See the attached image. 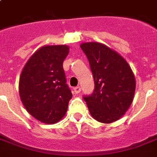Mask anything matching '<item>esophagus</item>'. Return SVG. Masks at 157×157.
<instances>
[{
	"label": "esophagus",
	"mask_w": 157,
	"mask_h": 157,
	"mask_svg": "<svg viewBox=\"0 0 157 157\" xmlns=\"http://www.w3.org/2000/svg\"><path fill=\"white\" fill-rule=\"evenodd\" d=\"M74 92H75V93H76V94H79V93H80V92H81V86H76V87H74Z\"/></svg>",
	"instance_id": "34e87169"
}]
</instances>
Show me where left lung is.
Returning a JSON list of instances; mask_svg holds the SVG:
<instances>
[{
	"instance_id": "1",
	"label": "left lung",
	"mask_w": 157,
	"mask_h": 157,
	"mask_svg": "<svg viewBox=\"0 0 157 157\" xmlns=\"http://www.w3.org/2000/svg\"><path fill=\"white\" fill-rule=\"evenodd\" d=\"M81 48L89 61L94 77V89L84 95L93 118L110 124L124 115L134 95V75L123 57L99 43H85Z\"/></svg>"
}]
</instances>
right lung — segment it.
<instances>
[{"label": "right lung", "mask_w": 157, "mask_h": 157, "mask_svg": "<svg viewBox=\"0 0 157 157\" xmlns=\"http://www.w3.org/2000/svg\"><path fill=\"white\" fill-rule=\"evenodd\" d=\"M68 52L66 45L42 47L29 59L20 75L19 91L23 105L44 124L62 119L72 97L63 66Z\"/></svg>", "instance_id": "obj_1"}]
</instances>
